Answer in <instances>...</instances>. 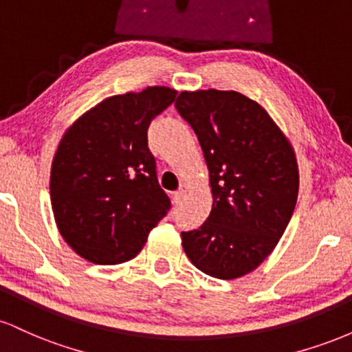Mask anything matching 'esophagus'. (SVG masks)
<instances>
[{
    "instance_id": "1",
    "label": "esophagus",
    "mask_w": 352,
    "mask_h": 352,
    "mask_svg": "<svg viewBox=\"0 0 352 352\" xmlns=\"http://www.w3.org/2000/svg\"><path fill=\"white\" fill-rule=\"evenodd\" d=\"M187 192H188V187H187V185H185V184H180L179 190H177V192L173 193V201H175V204H180V201L185 199V195H187Z\"/></svg>"
}]
</instances>
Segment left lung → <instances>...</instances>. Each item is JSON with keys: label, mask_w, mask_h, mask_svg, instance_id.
I'll return each instance as SVG.
<instances>
[{"label": "left lung", "mask_w": 352, "mask_h": 352, "mask_svg": "<svg viewBox=\"0 0 352 352\" xmlns=\"http://www.w3.org/2000/svg\"><path fill=\"white\" fill-rule=\"evenodd\" d=\"M175 107L199 139L213 197L207 221L182 232V246L200 272L235 280L263 263L292 220L296 155L268 112L240 92L184 91Z\"/></svg>", "instance_id": "left-lung-1"}]
</instances>
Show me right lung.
Masks as SVG:
<instances>
[{"label":"right lung","mask_w":352,"mask_h":352,"mask_svg":"<svg viewBox=\"0 0 352 352\" xmlns=\"http://www.w3.org/2000/svg\"><path fill=\"white\" fill-rule=\"evenodd\" d=\"M175 96L164 86L112 96L60 139L51 165L52 213L60 236L84 260H132L167 215L170 200L157 180L147 129Z\"/></svg>","instance_id":"add662e5"}]
</instances>
